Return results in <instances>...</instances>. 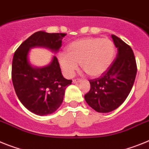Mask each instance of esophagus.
Masks as SVG:
<instances>
[{
  "instance_id": "34e87169",
  "label": "esophagus",
  "mask_w": 149,
  "mask_h": 149,
  "mask_svg": "<svg viewBox=\"0 0 149 149\" xmlns=\"http://www.w3.org/2000/svg\"><path fill=\"white\" fill-rule=\"evenodd\" d=\"M81 82V79H76L73 80V83H77V82Z\"/></svg>"
}]
</instances>
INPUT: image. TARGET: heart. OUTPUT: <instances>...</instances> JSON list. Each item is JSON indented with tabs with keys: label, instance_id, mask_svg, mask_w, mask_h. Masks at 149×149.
<instances>
[{
	"label": "heart",
	"instance_id": "heart-1",
	"mask_svg": "<svg viewBox=\"0 0 149 149\" xmlns=\"http://www.w3.org/2000/svg\"><path fill=\"white\" fill-rule=\"evenodd\" d=\"M115 54V46L110 40L87 37L70 43L66 48V53L61 52L58 55V60L67 77L74 75L79 63L88 75L96 77L108 70Z\"/></svg>",
	"mask_w": 149,
	"mask_h": 149
}]
</instances>
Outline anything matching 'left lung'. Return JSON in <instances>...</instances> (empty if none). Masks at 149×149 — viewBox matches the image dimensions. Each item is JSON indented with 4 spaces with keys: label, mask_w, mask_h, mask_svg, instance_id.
<instances>
[{
    "label": "left lung",
    "mask_w": 149,
    "mask_h": 149,
    "mask_svg": "<svg viewBox=\"0 0 149 149\" xmlns=\"http://www.w3.org/2000/svg\"><path fill=\"white\" fill-rule=\"evenodd\" d=\"M118 49L116 60L100 77L89 80L91 88L86 103L98 112H109L122 104L135 81L137 67L134 52L121 39L112 35Z\"/></svg>",
    "instance_id": "1"
}]
</instances>
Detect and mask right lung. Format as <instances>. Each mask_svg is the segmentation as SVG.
Here are the masks:
<instances>
[{
	"label": "right lung",
	"mask_w": 149,
	"mask_h": 149,
	"mask_svg": "<svg viewBox=\"0 0 149 149\" xmlns=\"http://www.w3.org/2000/svg\"><path fill=\"white\" fill-rule=\"evenodd\" d=\"M65 36L37 31L21 44L14 54L12 80L16 95L25 108L38 116L49 115L60 107L72 80L64 78L55 56L49 65L34 67L30 64L28 53L33 47L47 48L57 52Z\"/></svg>",
	"instance_id": "1"
}]
</instances>
